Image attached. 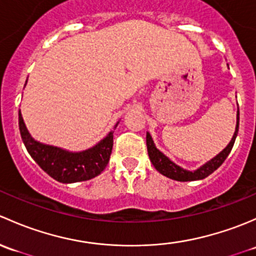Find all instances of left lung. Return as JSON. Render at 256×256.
<instances>
[{
	"label": "left lung",
	"instance_id": "left-lung-1",
	"mask_svg": "<svg viewBox=\"0 0 256 256\" xmlns=\"http://www.w3.org/2000/svg\"><path fill=\"white\" fill-rule=\"evenodd\" d=\"M239 130V110L236 112V132L233 134V138L229 142V144L226 146L220 154L216 155L214 158L207 162L206 164H204L202 166H200L197 170L190 171L186 168L178 166L175 162H171L170 159L164 154V152H160L156 146H155L154 140H152V136H150L149 132H146V148H148V154H149L150 162H152L154 168L159 171L162 175L166 176L168 178H172L176 181H197L202 180V178H206L207 176H210L213 171L217 170L220 165L223 164V162L226 159V156L230 152L232 148L234 146V142H236V134Z\"/></svg>",
	"mask_w": 256,
	"mask_h": 256
}]
</instances>
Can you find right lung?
<instances>
[{
    "label": "right lung",
    "instance_id": "1",
    "mask_svg": "<svg viewBox=\"0 0 256 256\" xmlns=\"http://www.w3.org/2000/svg\"><path fill=\"white\" fill-rule=\"evenodd\" d=\"M18 120L20 136L30 155L49 176L59 182L74 184L91 180L100 175L108 164L113 146L112 130L90 149L82 152H69L62 148L43 144L32 138L24 124L20 110L18 113ZM118 123L120 122H117L114 128Z\"/></svg>",
    "mask_w": 256,
    "mask_h": 256
}]
</instances>
